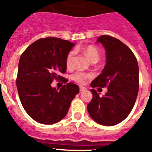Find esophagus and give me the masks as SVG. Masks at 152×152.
I'll return each mask as SVG.
<instances>
[{
    "label": "esophagus",
    "mask_w": 152,
    "mask_h": 152,
    "mask_svg": "<svg viewBox=\"0 0 152 152\" xmlns=\"http://www.w3.org/2000/svg\"><path fill=\"white\" fill-rule=\"evenodd\" d=\"M79 88H80V92H81V91H85V90H86V88H84V87H82V86H80V87H79Z\"/></svg>",
    "instance_id": "obj_1"
}]
</instances>
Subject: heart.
Here are the masks:
<instances>
[{
  "label": "heart",
  "mask_w": 152,
  "mask_h": 152,
  "mask_svg": "<svg viewBox=\"0 0 152 152\" xmlns=\"http://www.w3.org/2000/svg\"><path fill=\"white\" fill-rule=\"evenodd\" d=\"M83 52L85 55V56L88 58L91 62H97L100 59V53L96 47L94 45H88V46L84 47L83 49ZM74 57H75V52L72 51L68 53L66 58V66L67 68H72L73 65ZM92 77V75L89 73H84L81 72H77L73 74L72 76V79L75 80V82L78 83V84H84L87 79H89Z\"/></svg>",
  "instance_id": "1"
}]
</instances>
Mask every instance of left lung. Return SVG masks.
Listing matches in <instances>:
<instances>
[{
    "mask_svg": "<svg viewBox=\"0 0 152 152\" xmlns=\"http://www.w3.org/2000/svg\"><path fill=\"white\" fill-rule=\"evenodd\" d=\"M96 42L104 47L107 61L102 73L91 86L107 87V92L100 96L91 89L93 98L87 108L95 122L103 126H114L124 120L135 105L139 86V64L131 49L120 40L104 35Z\"/></svg>",
    "mask_w": 152,
    "mask_h": 152,
    "instance_id": "obj_1",
    "label": "left lung"
}]
</instances>
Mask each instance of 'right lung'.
Here are the masks:
<instances>
[{
	"label": "right lung",
	"instance_id": "obj_1",
	"mask_svg": "<svg viewBox=\"0 0 152 152\" xmlns=\"http://www.w3.org/2000/svg\"><path fill=\"white\" fill-rule=\"evenodd\" d=\"M74 45L68 40L47 37L36 40L21 55L18 94L24 110L37 123L51 125L61 121L79 93V87L73 83L59 91L51 86L53 80L64 78L60 74L66 72V58Z\"/></svg>",
	"mask_w": 152,
	"mask_h": 152
}]
</instances>
